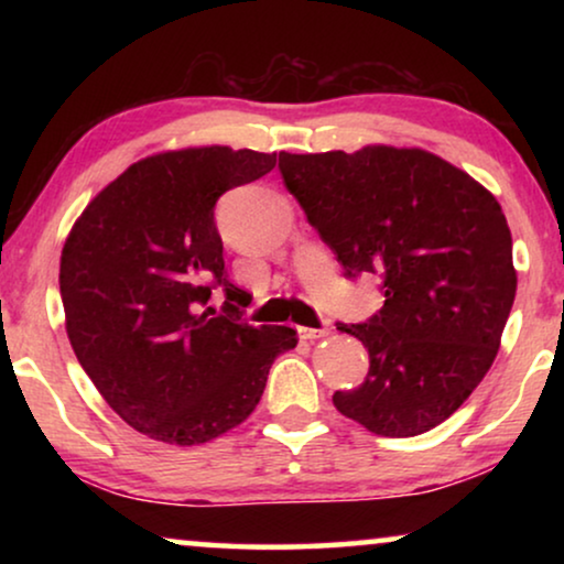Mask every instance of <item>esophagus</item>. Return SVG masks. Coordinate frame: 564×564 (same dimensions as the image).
I'll list each match as a JSON object with an SVG mask.
<instances>
[{
	"label": "esophagus",
	"mask_w": 564,
	"mask_h": 564,
	"mask_svg": "<svg viewBox=\"0 0 564 564\" xmlns=\"http://www.w3.org/2000/svg\"><path fill=\"white\" fill-rule=\"evenodd\" d=\"M297 336L303 338V341H315V338L328 336V328H305V326H300L297 328Z\"/></svg>",
	"instance_id": "esophagus-1"
}]
</instances>
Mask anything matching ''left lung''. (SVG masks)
Wrapping results in <instances>:
<instances>
[{
    "label": "left lung",
    "instance_id": "8db88e82",
    "mask_svg": "<svg viewBox=\"0 0 564 564\" xmlns=\"http://www.w3.org/2000/svg\"><path fill=\"white\" fill-rule=\"evenodd\" d=\"M280 172L344 274H377L384 305L344 326L369 351L359 388L334 405L377 436L426 434L482 382L516 297L498 199L423 149L280 153Z\"/></svg>",
    "mask_w": 564,
    "mask_h": 564
}]
</instances>
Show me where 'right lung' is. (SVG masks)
Masks as SVG:
<instances>
[{
  "instance_id": "add662e5",
  "label": "right lung",
  "mask_w": 564,
  "mask_h": 564,
  "mask_svg": "<svg viewBox=\"0 0 564 564\" xmlns=\"http://www.w3.org/2000/svg\"><path fill=\"white\" fill-rule=\"evenodd\" d=\"M276 153L199 145L128 166L84 207L61 251L72 349L128 426L205 444L249 419L295 328L249 326L234 305L215 203L269 174ZM227 290L220 312L212 290Z\"/></svg>"
}]
</instances>
